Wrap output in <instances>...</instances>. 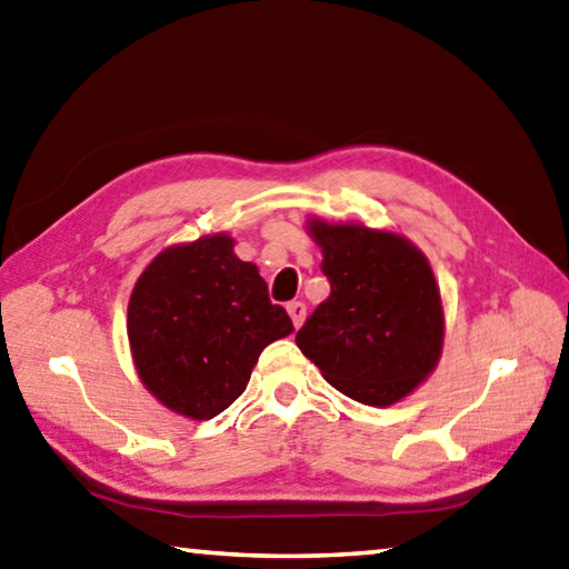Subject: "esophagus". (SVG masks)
I'll list each match as a JSON object with an SVG mask.
<instances>
[{
	"instance_id": "34e87169",
	"label": "esophagus",
	"mask_w": 569,
	"mask_h": 569,
	"mask_svg": "<svg viewBox=\"0 0 569 569\" xmlns=\"http://www.w3.org/2000/svg\"><path fill=\"white\" fill-rule=\"evenodd\" d=\"M286 308H288V316H291V320H293V326L301 328L303 320H306V303L293 301V303H288Z\"/></svg>"
}]
</instances>
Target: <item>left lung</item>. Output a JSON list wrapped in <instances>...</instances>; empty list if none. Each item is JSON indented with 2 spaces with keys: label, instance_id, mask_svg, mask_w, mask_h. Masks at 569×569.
Masks as SVG:
<instances>
[{
  "label": "left lung",
  "instance_id": "1",
  "mask_svg": "<svg viewBox=\"0 0 569 569\" xmlns=\"http://www.w3.org/2000/svg\"><path fill=\"white\" fill-rule=\"evenodd\" d=\"M330 296L296 343L336 390L370 408L396 406L438 368L446 308L430 261L400 231L308 216Z\"/></svg>",
  "mask_w": 569,
  "mask_h": 569
}]
</instances>
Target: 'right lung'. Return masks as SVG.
<instances>
[{"label":"right lung","instance_id":"right-lung-1","mask_svg":"<svg viewBox=\"0 0 569 569\" xmlns=\"http://www.w3.org/2000/svg\"><path fill=\"white\" fill-rule=\"evenodd\" d=\"M229 233L167 246L133 283L127 336L139 380L163 408L211 420L249 386L268 343L293 333L258 266Z\"/></svg>","mask_w":569,"mask_h":569}]
</instances>
